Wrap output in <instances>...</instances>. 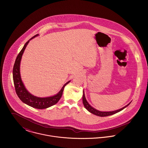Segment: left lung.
Instances as JSON below:
<instances>
[{"label":"left lung","instance_id":"8db88e82","mask_svg":"<svg viewBox=\"0 0 148 148\" xmlns=\"http://www.w3.org/2000/svg\"><path fill=\"white\" fill-rule=\"evenodd\" d=\"M83 104L84 106H85V108L90 113H92V114H95L96 116H100V117H106V116H110V115H112V114H114L115 113H117L119 112H120L121 110H123L124 108H125L126 107H127V106H129L130 103H129L127 105L125 106H124L123 108L120 109H118V110H114V111H112V112H101V111H100V110H98L96 109H95L94 108H93L92 106H90L89 104V103H88V101H86V99H85V97L84 92L83 90Z\"/></svg>","mask_w":148,"mask_h":148}]
</instances>
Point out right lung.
<instances>
[{"instance_id": "1", "label": "right lung", "mask_w": 148, "mask_h": 148, "mask_svg": "<svg viewBox=\"0 0 148 148\" xmlns=\"http://www.w3.org/2000/svg\"><path fill=\"white\" fill-rule=\"evenodd\" d=\"M39 34L35 35L34 37L31 38L27 42L24 44V47L21 49V52L18 54L13 68V80L14 83L16 93L21 99L22 102L25 103L28 106H30L32 108L42 109H46L51 106L56 104L60 99L63 92L64 88L65 86L68 84L70 81H68L63 86L61 89V90L55 95L47 97H39L31 94L25 88L24 85L23 84L21 80V73H20V65L21 62V57L23 53H24V49H25L27 45H28L29 40L32 39L33 38L38 36Z\"/></svg>"}]
</instances>
